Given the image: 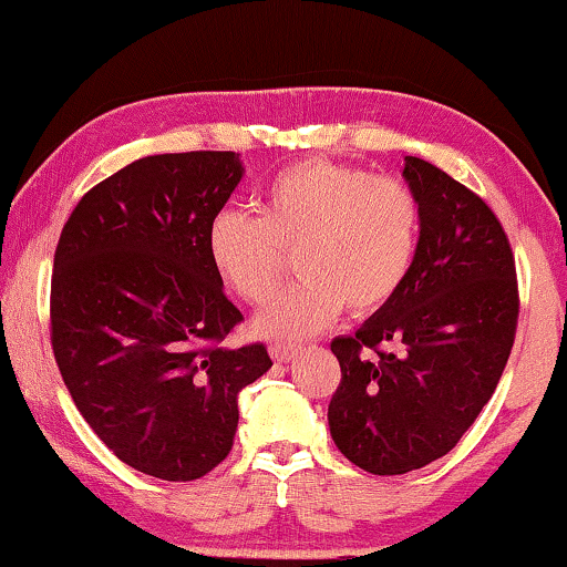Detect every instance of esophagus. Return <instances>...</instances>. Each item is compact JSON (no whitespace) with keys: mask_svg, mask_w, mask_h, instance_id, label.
Here are the masks:
<instances>
[{"mask_svg":"<svg viewBox=\"0 0 567 567\" xmlns=\"http://www.w3.org/2000/svg\"><path fill=\"white\" fill-rule=\"evenodd\" d=\"M299 353H301V346H286V343H278V346L270 348V355H274V359H276V361H281V363H286V361H293V359H297Z\"/></svg>","mask_w":567,"mask_h":567,"instance_id":"34e87169","label":"esophagus"}]
</instances>
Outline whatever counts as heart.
Wrapping results in <instances>:
<instances>
[{"label": "heart", "instance_id": "heart-1", "mask_svg": "<svg viewBox=\"0 0 567 567\" xmlns=\"http://www.w3.org/2000/svg\"><path fill=\"white\" fill-rule=\"evenodd\" d=\"M421 200L398 177L330 159L278 173L258 214L224 208L208 224L214 274L247 305L274 297L284 252L305 278L255 320L262 338L297 340L332 324L346 305L369 315L398 297L421 245Z\"/></svg>", "mask_w": 567, "mask_h": 567}]
</instances>
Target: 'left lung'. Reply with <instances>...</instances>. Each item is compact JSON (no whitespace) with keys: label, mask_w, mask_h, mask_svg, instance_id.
Listing matches in <instances>:
<instances>
[{"label":"left lung","mask_w":567,"mask_h":567,"mask_svg":"<svg viewBox=\"0 0 567 567\" xmlns=\"http://www.w3.org/2000/svg\"><path fill=\"white\" fill-rule=\"evenodd\" d=\"M402 177L421 200L415 266L390 305L330 343L343 374L330 436L371 475L452 452L493 398L518 320L514 252L485 200L417 157Z\"/></svg>","instance_id":"obj_1"}]
</instances>
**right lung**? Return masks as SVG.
<instances>
[{
  "instance_id": "1",
  "label": "right lung",
  "mask_w": 567,
  "mask_h": 567,
  "mask_svg": "<svg viewBox=\"0 0 567 567\" xmlns=\"http://www.w3.org/2000/svg\"><path fill=\"white\" fill-rule=\"evenodd\" d=\"M235 152L154 154L84 193L53 255L51 343L100 441L144 475L188 483L227 460L237 398L274 367L221 340L243 312L206 250L243 181Z\"/></svg>"
}]
</instances>
